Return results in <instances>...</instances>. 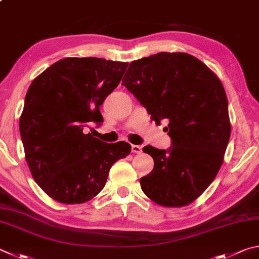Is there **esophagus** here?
I'll list each match as a JSON object with an SVG mask.
<instances>
[{
  "mask_svg": "<svg viewBox=\"0 0 259 259\" xmlns=\"http://www.w3.org/2000/svg\"><path fill=\"white\" fill-rule=\"evenodd\" d=\"M131 150H133V153H135V154H140L143 150V147L139 145H133L131 146Z\"/></svg>",
  "mask_w": 259,
  "mask_h": 259,
  "instance_id": "obj_1",
  "label": "esophagus"
}]
</instances>
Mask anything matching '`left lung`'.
I'll return each mask as SVG.
<instances>
[{
    "instance_id": "1",
    "label": "left lung",
    "mask_w": 259,
    "mask_h": 259,
    "mask_svg": "<svg viewBox=\"0 0 259 259\" xmlns=\"http://www.w3.org/2000/svg\"><path fill=\"white\" fill-rule=\"evenodd\" d=\"M122 84L165 131L170 149L145 146L153 171L140 179L144 194L164 207H182L207 189L224 161L231 135L228 98L220 78L195 56L161 53L133 61Z\"/></svg>"
}]
</instances>
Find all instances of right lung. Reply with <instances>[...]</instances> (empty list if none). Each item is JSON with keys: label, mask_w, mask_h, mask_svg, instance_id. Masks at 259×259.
<instances>
[{"label": "right lung", "mask_w": 259, "mask_h": 259, "mask_svg": "<svg viewBox=\"0 0 259 259\" xmlns=\"http://www.w3.org/2000/svg\"><path fill=\"white\" fill-rule=\"evenodd\" d=\"M128 67L98 58H65L37 76L28 89L19 129L35 182L52 199L82 204L104 188L112 165L130 144H105L84 134L101 124L100 106Z\"/></svg>", "instance_id": "1"}]
</instances>
